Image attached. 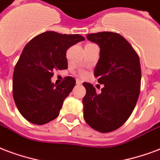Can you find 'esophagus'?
<instances>
[{"instance_id": "1", "label": "esophagus", "mask_w": 160, "mask_h": 160, "mask_svg": "<svg viewBox=\"0 0 160 160\" xmlns=\"http://www.w3.org/2000/svg\"><path fill=\"white\" fill-rule=\"evenodd\" d=\"M76 82H77V84H82V80H80V79H77V80H76Z\"/></svg>"}]
</instances>
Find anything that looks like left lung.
Here are the masks:
<instances>
[{
  "mask_svg": "<svg viewBox=\"0 0 160 160\" xmlns=\"http://www.w3.org/2000/svg\"><path fill=\"white\" fill-rule=\"evenodd\" d=\"M87 39L100 47L94 77L104 84L99 93L83 82L82 98L85 121L99 132H110L121 127L136 106L141 87L138 55L123 36L113 32L89 33Z\"/></svg>",
  "mask_w": 160,
  "mask_h": 160,
  "instance_id": "8db88e82",
  "label": "left lung"
}]
</instances>
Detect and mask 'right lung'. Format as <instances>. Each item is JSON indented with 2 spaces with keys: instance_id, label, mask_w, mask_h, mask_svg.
<instances>
[{
  "instance_id": "obj_1",
  "label": "right lung",
  "mask_w": 160,
  "mask_h": 160,
  "mask_svg": "<svg viewBox=\"0 0 160 160\" xmlns=\"http://www.w3.org/2000/svg\"><path fill=\"white\" fill-rule=\"evenodd\" d=\"M84 39L79 34L47 31L25 45L14 68L12 94L18 110L27 121L44 125L59 116L76 80L66 77L62 83L54 84L50 81L53 71L67 69V50Z\"/></svg>"
}]
</instances>
